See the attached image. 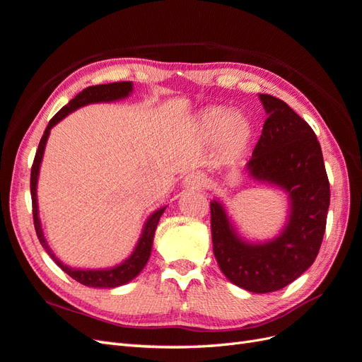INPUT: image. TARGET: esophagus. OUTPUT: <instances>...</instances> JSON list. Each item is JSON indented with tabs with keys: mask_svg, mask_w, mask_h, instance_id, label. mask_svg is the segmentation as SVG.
<instances>
[{
	"mask_svg": "<svg viewBox=\"0 0 362 362\" xmlns=\"http://www.w3.org/2000/svg\"><path fill=\"white\" fill-rule=\"evenodd\" d=\"M206 184V177L201 172H190L185 175L182 180V185L187 189H202Z\"/></svg>",
	"mask_w": 362,
	"mask_h": 362,
	"instance_id": "34e87169",
	"label": "esophagus"
}]
</instances>
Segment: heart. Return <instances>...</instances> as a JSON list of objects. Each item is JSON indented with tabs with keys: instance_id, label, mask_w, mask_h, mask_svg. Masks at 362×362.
Instances as JSON below:
<instances>
[{
	"instance_id": "b5f03b06",
	"label": "heart",
	"mask_w": 362,
	"mask_h": 362,
	"mask_svg": "<svg viewBox=\"0 0 362 362\" xmlns=\"http://www.w3.org/2000/svg\"><path fill=\"white\" fill-rule=\"evenodd\" d=\"M196 131L204 141H217L222 156L229 158L243 154L252 139L249 120L229 107L205 108L198 116Z\"/></svg>"
}]
</instances>
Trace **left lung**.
<instances>
[{"label": "left lung", "instance_id": "8db88e82", "mask_svg": "<svg viewBox=\"0 0 362 362\" xmlns=\"http://www.w3.org/2000/svg\"><path fill=\"white\" fill-rule=\"evenodd\" d=\"M267 119L246 163L252 180L287 194L286 225L276 237L250 242L240 235L225 205L210 202L213 252L223 275L252 293L281 290L308 269L323 240L329 181L313 128L278 98L259 93Z\"/></svg>", "mask_w": 362, "mask_h": 362}]
</instances>
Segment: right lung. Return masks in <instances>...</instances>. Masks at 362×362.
<instances>
[{"label": "right lung", "instance_id": "1", "mask_svg": "<svg viewBox=\"0 0 362 362\" xmlns=\"http://www.w3.org/2000/svg\"><path fill=\"white\" fill-rule=\"evenodd\" d=\"M131 93H133V81H120V83H112V84H100V86H90L86 87L83 92L76 95L74 100L69 101V104L64 105L62 110L54 116L48 127L45 128V133H43L39 148L36 151L35 161H33L31 168V180H30V190H31V201H33V218H35V228L36 234L40 245L43 249L47 250V254L56 261V264L64 272L68 273L71 278L78 281L83 286L87 287H95V288H115L125 286L129 281H133L139 273L144 270L146 262L151 257L152 243H154V235L156 229L160 222V217L166 210V206H161L158 210L152 213L144 225L141 229V234L137 240V245L134 250L131 252V255L125 258L119 264L108 267V269H75L68 264H63V262L56 257L52 249L49 247L45 235L42 231V223L39 217V205H37V180H39V172H40V164L43 158V152H45L47 141L51 133V128L56 127L60 120H63L72 112L78 110V108L89 105V104H98V103H115L119 100H125Z\"/></svg>", "mask_w": 362, "mask_h": 362}]
</instances>
